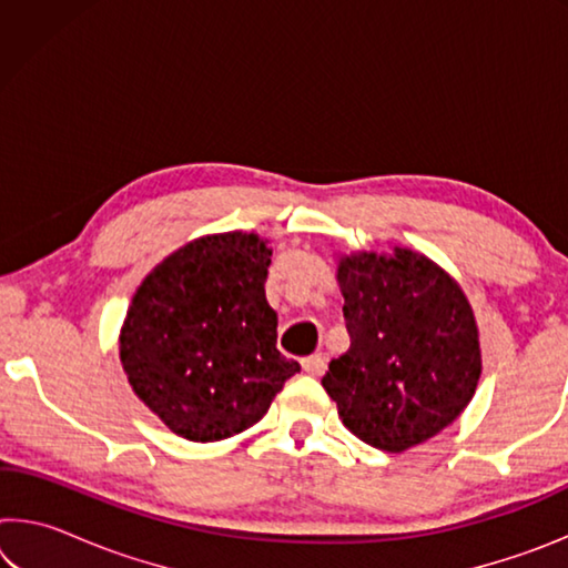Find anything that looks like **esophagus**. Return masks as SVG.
Masks as SVG:
<instances>
[{
  "label": "esophagus",
  "mask_w": 568,
  "mask_h": 568,
  "mask_svg": "<svg viewBox=\"0 0 568 568\" xmlns=\"http://www.w3.org/2000/svg\"><path fill=\"white\" fill-rule=\"evenodd\" d=\"M303 371L307 373V376H323V373H325V355L323 353L307 355V358H303Z\"/></svg>",
  "instance_id": "obj_1"
}]
</instances>
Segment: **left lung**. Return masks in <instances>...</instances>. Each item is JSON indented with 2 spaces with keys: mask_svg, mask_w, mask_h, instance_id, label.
I'll return each instance as SVG.
<instances>
[{
  "mask_svg": "<svg viewBox=\"0 0 568 568\" xmlns=\"http://www.w3.org/2000/svg\"><path fill=\"white\" fill-rule=\"evenodd\" d=\"M351 348L323 388L343 426L400 454L434 438L470 403L480 378L474 311L444 267L408 247L338 261Z\"/></svg>",
  "mask_w": 568,
  "mask_h": 568,
  "instance_id": "8db88e82",
  "label": "left lung"
}]
</instances>
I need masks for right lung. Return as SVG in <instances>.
I'll use <instances>...</instances> for the list:
<instances>
[{
	"mask_svg": "<svg viewBox=\"0 0 568 568\" xmlns=\"http://www.w3.org/2000/svg\"><path fill=\"white\" fill-rule=\"evenodd\" d=\"M271 255L255 233L205 235L168 255L134 293L120 361L172 434L195 444L243 434L301 371L275 348Z\"/></svg>",
	"mask_w": 568,
	"mask_h": 568,
	"instance_id": "obj_1",
	"label": "right lung"
}]
</instances>
